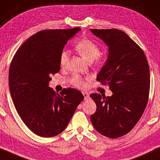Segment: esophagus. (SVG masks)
Here are the masks:
<instances>
[{
	"label": "esophagus",
	"instance_id": "34e87169",
	"mask_svg": "<svg viewBox=\"0 0 160 160\" xmlns=\"http://www.w3.org/2000/svg\"><path fill=\"white\" fill-rule=\"evenodd\" d=\"M82 94L85 97V100H87V99L89 98V94H88L87 92H82Z\"/></svg>",
	"mask_w": 160,
	"mask_h": 160
}]
</instances>
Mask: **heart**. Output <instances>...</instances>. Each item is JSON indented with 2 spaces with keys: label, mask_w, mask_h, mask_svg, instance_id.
Returning a JSON list of instances; mask_svg holds the SVG:
<instances>
[{
  "label": "heart",
  "mask_w": 160,
  "mask_h": 160,
  "mask_svg": "<svg viewBox=\"0 0 160 160\" xmlns=\"http://www.w3.org/2000/svg\"><path fill=\"white\" fill-rule=\"evenodd\" d=\"M75 49L89 62H91L95 59H98L101 54V49L98 45L88 39L80 40L76 44ZM69 60H70V52L67 49L62 50L59 55V64L62 68H65L68 65ZM71 82L75 86L80 88H84L85 85L84 80L78 75H75L71 78Z\"/></svg>",
  "instance_id": "obj_1"
}]
</instances>
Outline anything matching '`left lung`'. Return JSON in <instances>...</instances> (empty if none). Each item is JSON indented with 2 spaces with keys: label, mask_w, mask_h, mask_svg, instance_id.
I'll use <instances>...</instances> for the list:
<instances>
[{
  "label": "left lung",
  "mask_w": 160,
  "mask_h": 160,
  "mask_svg": "<svg viewBox=\"0 0 160 160\" xmlns=\"http://www.w3.org/2000/svg\"><path fill=\"white\" fill-rule=\"evenodd\" d=\"M108 47V55L97 75L108 85L113 95L92 93L97 108L90 116L95 130L116 139L130 132L142 117L149 93V68L146 56L137 44L122 31L90 29Z\"/></svg>",
  "instance_id": "obj_1"
}]
</instances>
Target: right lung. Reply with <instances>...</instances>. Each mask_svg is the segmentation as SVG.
<instances>
[{"label":"right lung","instance_id":"obj_1","mask_svg":"<svg viewBox=\"0 0 160 160\" xmlns=\"http://www.w3.org/2000/svg\"><path fill=\"white\" fill-rule=\"evenodd\" d=\"M81 30L49 29L28 38L14 55L9 69V89L14 106L27 127L42 137L65 129L82 100L79 90L68 88L56 94L50 75L59 72V55L69 39Z\"/></svg>","mask_w":160,"mask_h":160}]
</instances>
